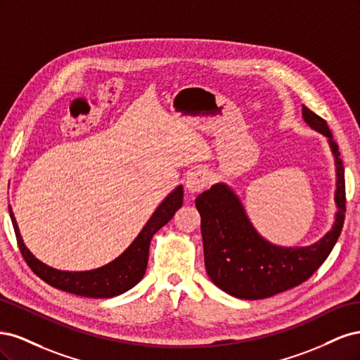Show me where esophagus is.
I'll list each match as a JSON object with an SVG mask.
<instances>
[{"mask_svg": "<svg viewBox=\"0 0 360 360\" xmlns=\"http://www.w3.org/2000/svg\"><path fill=\"white\" fill-rule=\"evenodd\" d=\"M209 184H210V176L209 172H205L204 169L192 171L186 180V188L191 193L202 192L207 186H209Z\"/></svg>", "mask_w": 360, "mask_h": 360, "instance_id": "obj_1", "label": "esophagus"}]
</instances>
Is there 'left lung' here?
<instances>
[{"label":"left lung","instance_id":"obj_1","mask_svg":"<svg viewBox=\"0 0 360 360\" xmlns=\"http://www.w3.org/2000/svg\"><path fill=\"white\" fill-rule=\"evenodd\" d=\"M303 118L329 138L336 163V219L321 240L304 248H282L266 242L249 222L234 192L214 184L198 195L207 274L216 287L238 299L258 300L300 285L329 257L345 219L344 165L332 132L320 115L303 105Z\"/></svg>","mask_w":360,"mask_h":360}]
</instances>
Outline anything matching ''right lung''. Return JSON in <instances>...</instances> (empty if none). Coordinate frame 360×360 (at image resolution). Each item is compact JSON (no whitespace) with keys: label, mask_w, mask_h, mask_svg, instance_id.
Listing matches in <instances>:
<instances>
[{"label":"right lung","mask_w":360,"mask_h":360,"mask_svg":"<svg viewBox=\"0 0 360 360\" xmlns=\"http://www.w3.org/2000/svg\"><path fill=\"white\" fill-rule=\"evenodd\" d=\"M181 204L183 188L179 186L158 207L153 216L150 217V221L143 228V231L138 234L134 243L122 255L114 259L112 263L90 271H61L43 264L24 245L12 210H10V217H12L20 254H22L30 269L40 279L45 281L51 287L76 294V296L108 299L130 290L143 279L148 263V248L151 238L163 225L171 221V217L176 214Z\"/></svg>","instance_id":"add662e5"}]
</instances>
